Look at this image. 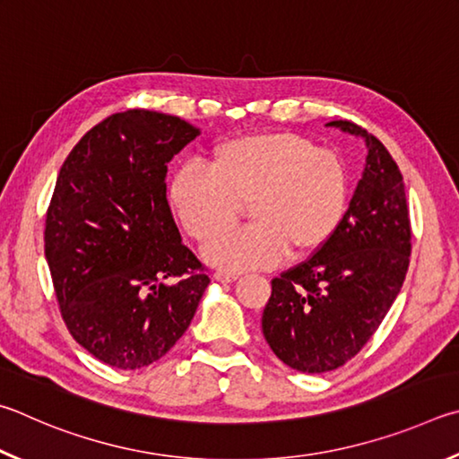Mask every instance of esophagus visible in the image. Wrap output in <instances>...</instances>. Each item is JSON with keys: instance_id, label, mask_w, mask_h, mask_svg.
Masks as SVG:
<instances>
[{"instance_id": "esophagus-1", "label": "esophagus", "mask_w": 459, "mask_h": 459, "mask_svg": "<svg viewBox=\"0 0 459 459\" xmlns=\"http://www.w3.org/2000/svg\"><path fill=\"white\" fill-rule=\"evenodd\" d=\"M239 276L238 274H230V272H221L217 270L213 274V280H217V282H236Z\"/></svg>"}]
</instances>
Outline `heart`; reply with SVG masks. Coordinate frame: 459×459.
Here are the masks:
<instances>
[{
    "label": "heart",
    "mask_w": 459,
    "mask_h": 459,
    "mask_svg": "<svg viewBox=\"0 0 459 459\" xmlns=\"http://www.w3.org/2000/svg\"><path fill=\"white\" fill-rule=\"evenodd\" d=\"M169 201L185 231L204 246L209 264L230 272L270 268L290 252L307 258L336 236L347 213L349 173L334 151L296 133H255L223 141L212 151V171L179 167ZM255 223L233 222L241 205Z\"/></svg>",
    "instance_id": "1"
}]
</instances>
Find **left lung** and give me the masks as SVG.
<instances>
[{"mask_svg": "<svg viewBox=\"0 0 459 459\" xmlns=\"http://www.w3.org/2000/svg\"><path fill=\"white\" fill-rule=\"evenodd\" d=\"M328 126L363 136V177L336 236L272 280L262 315L270 349L302 373H328L365 347L403 286L411 221L403 175L383 143L351 120Z\"/></svg>", "mask_w": 459, "mask_h": 459, "instance_id": "left-lung-1", "label": "left lung"}]
</instances>
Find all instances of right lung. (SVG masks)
Here are the masks:
<instances>
[{"mask_svg":"<svg viewBox=\"0 0 459 459\" xmlns=\"http://www.w3.org/2000/svg\"><path fill=\"white\" fill-rule=\"evenodd\" d=\"M197 134L179 117L117 112L76 143L56 179L44 252L60 315L80 347L115 368L167 355L209 284L165 183L167 163Z\"/></svg>","mask_w":459,"mask_h":459,"instance_id":"right-lung-1","label":"right lung"}]
</instances>
